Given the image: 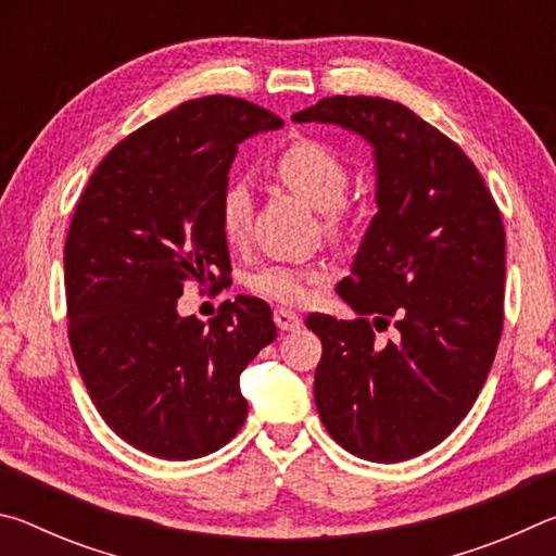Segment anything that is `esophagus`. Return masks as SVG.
<instances>
[{"label": "esophagus", "mask_w": 556, "mask_h": 556, "mask_svg": "<svg viewBox=\"0 0 556 556\" xmlns=\"http://www.w3.org/2000/svg\"><path fill=\"white\" fill-rule=\"evenodd\" d=\"M275 324L281 328V331H299L301 318L294 312H287V308H277Z\"/></svg>", "instance_id": "34e87169"}]
</instances>
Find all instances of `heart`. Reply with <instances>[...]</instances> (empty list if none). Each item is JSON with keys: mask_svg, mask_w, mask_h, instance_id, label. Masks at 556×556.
<instances>
[{"mask_svg": "<svg viewBox=\"0 0 556 556\" xmlns=\"http://www.w3.org/2000/svg\"><path fill=\"white\" fill-rule=\"evenodd\" d=\"M275 172L279 181L312 208L321 211L328 230L338 232L348 220V208L343 205V193L348 188V168L343 159L331 147L316 139H299L289 144L277 156ZM218 218L223 238L230 244H242L248 240L252 218V195L244 184H228L220 193ZM318 275L312 269L269 265L250 277L252 291L277 304H301L316 285Z\"/></svg>", "mask_w": 556, "mask_h": 556, "instance_id": "heart-1", "label": "heart"}]
</instances>
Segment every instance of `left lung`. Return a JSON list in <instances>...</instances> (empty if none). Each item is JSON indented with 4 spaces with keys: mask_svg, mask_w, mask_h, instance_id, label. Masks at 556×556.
Returning a JSON list of instances; mask_svg holds the SVG:
<instances>
[{
    "mask_svg": "<svg viewBox=\"0 0 556 556\" xmlns=\"http://www.w3.org/2000/svg\"><path fill=\"white\" fill-rule=\"evenodd\" d=\"M363 137L375 203L351 277L336 287L357 318L312 314L324 355L314 400L345 451L397 464L441 444L481 392L503 331L505 230L464 149L384 98H326L291 115ZM392 320L384 346L374 331Z\"/></svg>",
    "mask_w": 556,
    "mask_h": 556,
    "instance_id": "8db88e82",
    "label": "left lung"
}]
</instances>
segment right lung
I'll return each instance as SVG.
<instances>
[{
	"label": "right lung",
	"mask_w": 556,
	"mask_h": 556,
	"mask_svg": "<svg viewBox=\"0 0 556 556\" xmlns=\"http://www.w3.org/2000/svg\"><path fill=\"white\" fill-rule=\"evenodd\" d=\"M240 98L188 100L112 149L83 191L63 250L68 336L100 417L166 460L208 456L248 417L240 372L277 338L240 294L205 326L178 314L186 281H228L218 203L238 144L279 129Z\"/></svg>",
	"instance_id": "1"
}]
</instances>
